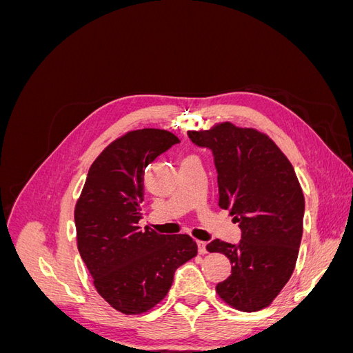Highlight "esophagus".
Instances as JSON below:
<instances>
[{"instance_id":"esophagus-1","label":"esophagus","mask_w":353,"mask_h":353,"mask_svg":"<svg viewBox=\"0 0 353 353\" xmlns=\"http://www.w3.org/2000/svg\"><path fill=\"white\" fill-rule=\"evenodd\" d=\"M197 249H199V253H200V254H205V253H208V249H206V241L197 240Z\"/></svg>"}]
</instances>
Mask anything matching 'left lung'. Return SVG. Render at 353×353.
<instances>
[{"label":"left lung","mask_w":353,"mask_h":353,"mask_svg":"<svg viewBox=\"0 0 353 353\" xmlns=\"http://www.w3.org/2000/svg\"><path fill=\"white\" fill-rule=\"evenodd\" d=\"M215 157L219 208L241 230L240 244L219 239L206 249L223 253L232 270L216 285L223 302L243 312L270 306L290 280L303 232L305 197L290 160L271 138L231 122L188 131Z\"/></svg>","instance_id":"1"}]
</instances>
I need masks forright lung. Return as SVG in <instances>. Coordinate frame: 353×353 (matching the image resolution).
<instances>
[{"label":"right lung","mask_w":353,"mask_h":353,"mask_svg":"<svg viewBox=\"0 0 353 353\" xmlns=\"http://www.w3.org/2000/svg\"><path fill=\"white\" fill-rule=\"evenodd\" d=\"M176 143V135L156 128L116 138L92 162L74 206L78 250L95 290L125 315L144 314L162 302L176 268L197 254L187 234L165 236L138 227L144 168Z\"/></svg>","instance_id":"right-lung-1"}]
</instances>
